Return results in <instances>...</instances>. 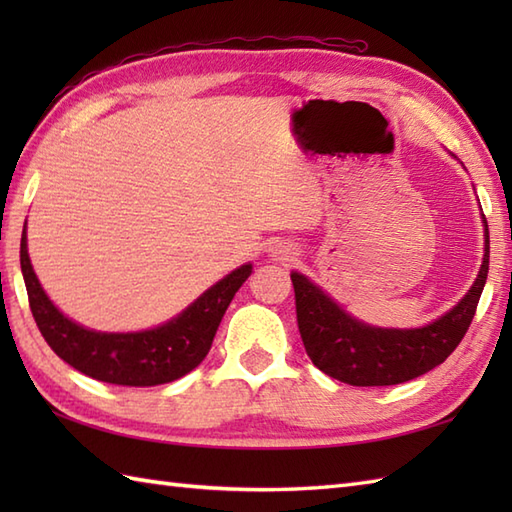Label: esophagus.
<instances>
[{
  "mask_svg": "<svg viewBox=\"0 0 512 512\" xmlns=\"http://www.w3.org/2000/svg\"><path fill=\"white\" fill-rule=\"evenodd\" d=\"M270 253H273V257L277 259V262H290V259L295 257V248H292L286 242H279V244H275L273 248H270Z\"/></svg>",
  "mask_w": 512,
  "mask_h": 512,
  "instance_id": "obj_1",
  "label": "esophagus"
}]
</instances>
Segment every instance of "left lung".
<instances>
[{
  "label": "left lung",
  "mask_w": 512,
  "mask_h": 512,
  "mask_svg": "<svg viewBox=\"0 0 512 512\" xmlns=\"http://www.w3.org/2000/svg\"><path fill=\"white\" fill-rule=\"evenodd\" d=\"M484 262L475 284L458 306L424 328H372L350 317L339 303L314 286L308 277L292 273L297 323L306 352L323 374L354 387H385L407 383L427 374L460 345L475 317L488 275V226L484 220Z\"/></svg>",
  "instance_id": "8db88e82"
}]
</instances>
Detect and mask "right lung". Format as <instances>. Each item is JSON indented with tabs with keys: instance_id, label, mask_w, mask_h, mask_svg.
I'll return each instance as SVG.
<instances>
[{
	"instance_id": "1",
	"label": "right lung",
	"mask_w": 512,
	"mask_h": 512,
	"mask_svg": "<svg viewBox=\"0 0 512 512\" xmlns=\"http://www.w3.org/2000/svg\"><path fill=\"white\" fill-rule=\"evenodd\" d=\"M32 317L52 352L81 374L125 387H154L178 380L209 354L228 303L253 273L244 264L195 299L176 319L143 332H96L70 321L54 308L32 270L26 228L19 248Z\"/></svg>"
}]
</instances>
